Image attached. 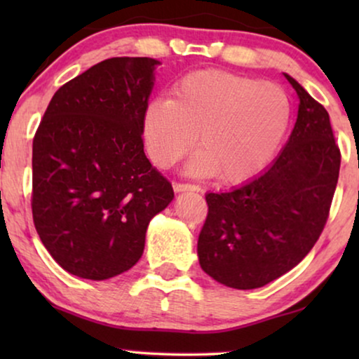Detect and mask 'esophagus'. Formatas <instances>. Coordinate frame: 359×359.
I'll return each instance as SVG.
<instances>
[{
	"label": "esophagus",
	"mask_w": 359,
	"mask_h": 359,
	"mask_svg": "<svg viewBox=\"0 0 359 359\" xmlns=\"http://www.w3.org/2000/svg\"><path fill=\"white\" fill-rule=\"evenodd\" d=\"M173 188H175L176 193H183V191H198V193H199V191H201L199 186L189 184V183H175Z\"/></svg>",
	"instance_id": "obj_1"
}]
</instances>
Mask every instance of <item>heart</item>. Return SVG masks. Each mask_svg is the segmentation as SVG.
Segmentation results:
<instances>
[{
	"mask_svg": "<svg viewBox=\"0 0 359 359\" xmlns=\"http://www.w3.org/2000/svg\"><path fill=\"white\" fill-rule=\"evenodd\" d=\"M289 122L291 101L279 85L199 70L176 85L171 101L155 100L147 106L144 140L160 168L173 166L196 142L201 150L188 165L191 175H217L224 183H240L273 160Z\"/></svg>",
	"mask_w": 359,
	"mask_h": 359,
	"instance_id": "obj_1",
	"label": "heart"
}]
</instances>
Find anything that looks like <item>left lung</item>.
<instances>
[{
  "instance_id": "obj_1",
  "label": "left lung",
  "mask_w": 359,
  "mask_h": 359,
  "mask_svg": "<svg viewBox=\"0 0 359 359\" xmlns=\"http://www.w3.org/2000/svg\"><path fill=\"white\" fill-rule=\"evenodd\" d=\"M299 96L296 126L278 158L248 183L208 193L199 233V264L233 289H257L302 262L325 227L340 149L325 107L292 76Z\"/></svg>"
}]
</instances>
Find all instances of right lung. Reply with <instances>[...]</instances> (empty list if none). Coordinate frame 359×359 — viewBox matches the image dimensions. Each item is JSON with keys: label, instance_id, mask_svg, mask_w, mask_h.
Segmentation results:
<instances>
[{"label": "right lung", "instance_id": "obj_1", "mask_svg": "<svg viewBox=\"0 0 359 359\" xmlns=\"http://www.w3.org/2000/svg\"><path fill=\"white\" fill-rule=\"evenodd\" d=\"M158 60L114 57L58 88L32 142V217L70 274L102 281L139 262L154 215L175 198L144 151Z\"/></svg>", "mask_w": 359, "mask_h": 359}]
</instances>
